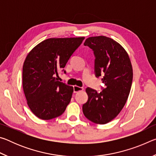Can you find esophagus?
<instances>
[{"mask_svg": "<svg viewBox=\"0 0 156 156\" xmlns=\"http://www.w3.org/2000/svg\"><path fill=\"white\" fill-rule=\"evenodd\" d=\"M83 87H78V86H73V92L74 93H77V92L80 91H83Z\"/></svg>", "mask_w": 156, "mask_h": 156, "instance_id": "1", "label": "esophagus"}]
</instances>
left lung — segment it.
<instances>
[{"mask_svg":"<svg viewBox=\"0 0 156 156\" xmlns=\"http://www.w3.org/2000/svg\"><path fill=\"white\" fill-rule=\"evenodd\" d=\"M84 45L93 50L95 75L102 77L105 87L100 93L86 89L88 100L83 105V112L91 122L104 125L114 119L125 106L131 87L133 69L125 49L112 38L89 37Z\"/></svg>","mask_w":156,"mask_h":156,"instance_id":"1","label":"left lung"}]
</instances>
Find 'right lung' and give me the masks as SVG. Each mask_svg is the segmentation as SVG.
<instances>
[{
    "label": "right lung",
    "mask_w": 156,
    "mask_h": 156,
    "mask_svg": "<svg viewBox=\"0 0 156 156\" xmlns=\"http://www.w3.org/2000/svg\"><path fill=\"white\" fill-rule=\"evenodd\" d=\"M84 39L49 38L34 47L23 67V87L27 105L42 120L61 115L71 101L73 88L58 80L69 59Z\"/></svg>",
    "instance_id": "1"
}]
</instances>
